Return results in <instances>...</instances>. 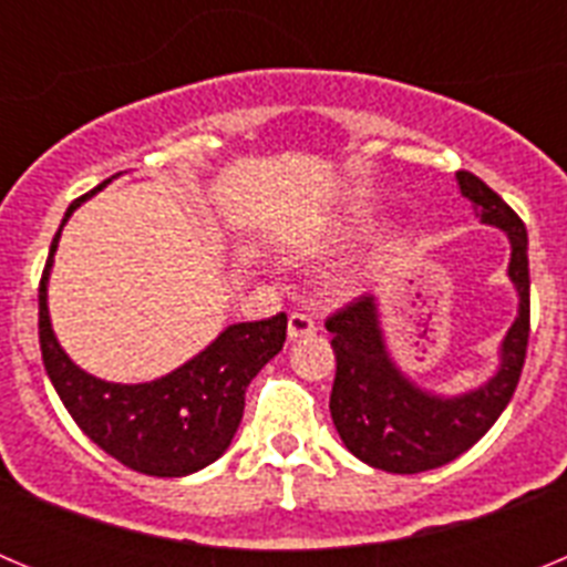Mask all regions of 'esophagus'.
<instances>
[{"mask_svg":"<svg viewBox=\"0 0 567 567\" xmlns=\"http://www.w3.org/2000/svg\"><path fill=\"white\" fill-rule=\"evenodd\" d=\"M318 332V323H315L312 315L307 312H292L289 315V340L307 338V334Z\"/></svg>","mask_w":567,"mask_h":567,"instance_id":"1","label":"esophagus"}]
</instances>
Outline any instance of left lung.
<instances>
[{"label":"left lung","mask_w":567,"mask_h":567,"mask_svg":"<svg viewBox=\"0 0 567 567\" xmlns=\"http://www.w3.org/2000/svg\"><path fill=\"white\" fill-rule=\"evenodd\" d=\"M457 184L480 221L499 227L511 240L508 278L517 287L519 312L503 340L499 372L474 392L440 398L417 389L389 358L372 295H360L327 320L338 360L329 398L334 429L354 457L389 474L440 468L468 452L497 423L525 365L530 332L528 233L523 218L477 175L460 169Z\"/></svg>","instance_id":"1"}]
</instances>
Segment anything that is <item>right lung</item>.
<instances>
[{"label":"right lung","mask_w":567,"mask_h":567,"mask_svg":"<svg viewBox=\"0 0 567 567\" xmlns=\"http://www.w3.org/2000/svg\"><path fill=\"white\" fill-rule=\"evenodd\" d=\"M107 182L70 204L64 221ZM59 235L62 229L50 244L39 280V346L50 383L70 417L102 452L147 477H187L215 463L238 432L247 385L284 349L287 315L233 323L202 354L153 383H107L82 372L50 327L48 275Z\"/></svg>","instance_id":"1"}]
</instances>
